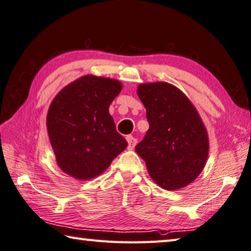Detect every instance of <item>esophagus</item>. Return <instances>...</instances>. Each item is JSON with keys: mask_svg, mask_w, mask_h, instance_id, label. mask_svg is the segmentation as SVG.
Instances as JSON below:
<instances>
[{"mask_svg": "<svg viewBox=\"0 0 251 251\" xmlns=\"http://www.w3.org/2000/svg\"><path fill=\"white\" fill-rule=\"evenodd\" d=\"M126 140L127 143H128V149L133 150L135 148L136 144H137V139L134 138L133 136H126Z\"/></svg>", "mask_w": 251, "mask_h": 251, "instance_id": "34e87169", "label": "esophagus"}]
</instances>
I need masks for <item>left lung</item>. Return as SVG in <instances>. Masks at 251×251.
Wrapping results in <instances>:
<instances>
[{
	"label": "left lung",
	"instance_id": "obj_1",
	"mask_svg": "<svg viewBox=\"0 0 251 251\" xmlns=\"http://www.w3.org/2000/svg\"><path fill=\"white\" fill-rule=\"evenodd\" d=\"M137 94L149 129L136 152L160 188H184L199 176L208 157V135L201 116L188 97L168 82L141 83Z\"/></svg>",
	"mask_w": 251,
	"mask_h": 251
}]
</instances>
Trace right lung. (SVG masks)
<instances>
[{"instance_id":"add662e5","label":"right lung","mask_w":251,"mask_h":251,"mask_svg":"<svg viewBox=\"0 0 251 251\" xmlns=\"http://www.w3.org/2000/svg\"><path fill=\"white\" fill-rule=\"evenodd\" d=\"M118 80L86 75L71 82L50 104L47 130L57 165L76 180L105 171L127 147L108 112L122 91Z\"/></svg>"}]
</instances>
